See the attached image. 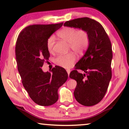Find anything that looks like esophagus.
Listing matches in <instances>:
<instances>
[{
    "mask_svg": "<svg viewBox=\"0 0 129 129\" xmlns=\"http://www.w3.org/2000/svg\"><path fill=\"white\" fill-rule=\"evenodd\" d=\"M66 71H67V74H68V75H69V74H70V69H67Z\"/></svg>",
    "mask_w": 129,
    "mask_h": 129,
    "instance_id": "obj_1",
    "label": "esophagus"
}]
</instances>
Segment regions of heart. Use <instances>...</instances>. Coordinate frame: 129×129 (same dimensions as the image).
Returning a JSON list of instances; mask_svg holds the SVG:
<instances>
[{"label": "heart", "instance_id": "heart-1", "mask_svg": "<svg viewBox=\"0 0 129 129\" xmlns=\"http://www.w3.org/2000/svg\"><path fill=\"white\" fill-rule=\"evenodd\" d=\"M57 35L64 41L69 43L70 47L78 54H81L88 48L90 44V37L87 31L78 30L74 27H65L57 33ZM55 45V38L50 36L46 42V47L48 51H53ZM76 59L75 55L72 52L60 55L55 59L56 65L65 69L72 67Z\"/></svg>", "mask_w": 129, "mask_h": 129}]
</instances>
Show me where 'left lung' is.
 <instances>
[{
    "label": "left lung",
    "mask_w": 129,
    "mask_h": 129,
    "mask_svg": "<svg viewBox=\"0 0 129 129\" xmlns=\"http://www.w3.org/2000/svg\"><path fill=\"white\" fill-rule=\"evenodd\" d=\"M64 26L84 29L89 34L87 50L69 77L77 81L74 94L77 102L85 106H94L104 97L112 76L110 40L102 25L87 17L67 21ZM77 69L85 73H79Z\"/></svg>",
    "instance_id": "1"
}]
</instances>
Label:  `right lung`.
Listing matches in <instances>:
<instances>
[{
    "instance_id": "1",
    "label": "right lung",
    "mask_w": 129,
    "mask_h": 129,
    "mask_svg": "<svg viewBox=\"0 0 129 129\" xmlns=\"http://www.w3.org/2000/svg\"><path fill=\"white\" fill-rule=\"evenodd\" d=\"M63 24L31 25L17 38L16 60L22 84L31 100L41 106L54 104L58 100V88L68 78L66 70L60 66L52 68L51 73L42 69L50 57L46 47L48 38Z\"/></svg>"
}]
</instances>
